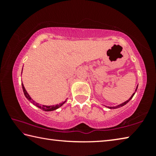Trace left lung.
I'll list each match as a JSON object with an SVG mask.
<instances>
[{
    "mask_svg": "<svg viewBox=\"0 0 156 156\" xmlns=\"http://www.w3.org/2000/svg\"><path fill=\"white\" fill-rule=\"evenodd\" d=\"M137 89H138V87H136V90H137ZM135 93H136V92H135ZM135 93H133V95H132V96H131L130 98H129L128 100H126V101H125V102H123L122 104H120V105H118V106H116V107H109V109H116V108H119V107H122V106H124V105H126V103H127V102L129 101V100H130L132 98H133V96H134V94H135Z\"/></svg>",
    "mask_w": 156,
    "mask_h": 156,
    "instance_id": "left-lung-1",
    "label": "left lung"
}]
</instances>
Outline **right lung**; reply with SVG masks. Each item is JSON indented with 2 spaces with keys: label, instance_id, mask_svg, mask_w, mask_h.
<instances>
[{
  "label": "right lung",
  "instance_id": "right-lung-1",
  "mask_svg": "<svg viewBox=\"0 0 156 156\" xmlns=\"http://www.w3.org/2000/svg\"><path fill=\"white\" fill-rule=\"evenodd\" d=\"M22 72H23V70H22ZM22 87H23V92H24V94H25V97L27 98V99L28 100H31V102H32V103L34 105H36V107H38V108H40V109H43V111H45V112H51V111H54V110H56V109H58V108H59L60 107H61L62 105L65 103V102H62V103H61V104H60V105H52V106H45V105H39L38 103H37V102H34V100H31V98H30V95H29L28 94H27V92L26 91V90H25V87H24V86H23V84L22 83Z\"/></svg>",
  "mask_w": 156,
  "mask_h": 156
}]
</instances>
